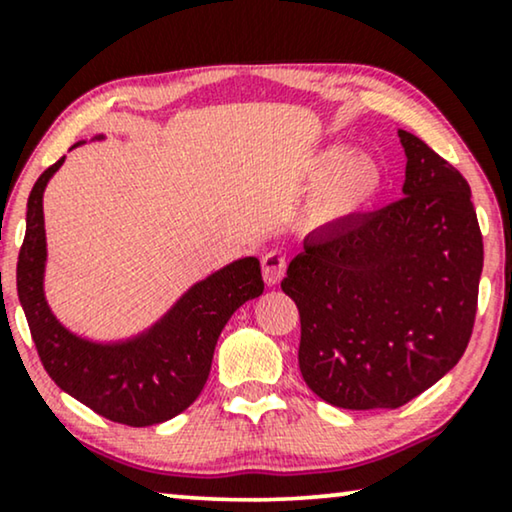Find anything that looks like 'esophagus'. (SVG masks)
Instances as JSON below:
<instances>
[{
	"instance_id": "obj_1",
	"label": "esophagus",
	"mask_w": 512,
	"mask_h": 512,
	"mask_svg": "<svg viewBox=\"0 0 512 512\" xmlns=\"http://www.w3.org/2000/svg\"><path fill=\"white\" fill-rule=\"evenodd\" d=\"M286 272V258L279 251H270L263 256V282L268 286H277Z\"/></svg>"
}]
</instances>
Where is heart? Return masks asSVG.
<instances>
[{"mask_svg":"<svg viewBox=\"0 0 512 512\" xmlns=\"http://www.w3.org/2000/svg\"><path fill=\"white\" fill-rule=\"evenodd\" d=\"M305 179L317 184L312 198V214L321 223H338L359 214L377 198L382 188V170L363 153H342L328 146L307 160Z\"/></svg>","mask_w":512,"mask_h":512,"instance_id":"heart-1","label":"heart"}]
</instances>
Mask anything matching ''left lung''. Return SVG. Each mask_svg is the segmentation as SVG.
Masks as SVG:
<instances>
[{
	"label": "left lung",
	"instance_id": "obj_1",
	"mask_svg": "<svg viewBox=\"0 0 512 512\" xmlns=\"http://www.w3.org/2000/svg\"><path fill=\"white\" fill-rule=\"evenodd\" d=\"M398 137L403 198L314 230L282 282L300 312V373L335 408H401L471 340L482 275L471 188L422 139Z\"/></svg>",
	"mask_w": 512,
	"mask_h": 512
}]
</instances>
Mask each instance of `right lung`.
I'll list each match as a JSON object with an SVG mask.
<instances>
[{
    "label": "right lung",
    "mask_w": 512,
    "mask_h": 512,
    "mask_svg": "<svg viewBox=\"0 0 512 512\" xmlns=\"http://www.w3.org/2000/svg\"><path fill=\"white\" fill-rule=\"evenodd\" d=\"M62 163L65 156L41 174L27 200L16 279L32 340L51 380L97 415L128 426L163 424L200 396L223 326L237 307L263 293L261 263L244 256L209 272L153 324L125 338L97 340L72 331L46 298L44 191Z\"/></svg>",
    "instance_id": "1"
}]
</instances>
